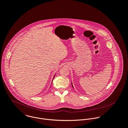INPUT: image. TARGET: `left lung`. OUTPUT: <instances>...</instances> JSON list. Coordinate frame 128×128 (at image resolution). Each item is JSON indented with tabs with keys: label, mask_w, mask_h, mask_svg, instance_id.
Segmentation results:
<instances>
[{
	"label": "left lung",
	"mask_w": 128,
	"mask_h": 128,
	"mask_svg": "<svg viewBox=\"0 0 128 128\" xmlns=\"http://www.w3.org/2000/svg\"><path fill=\"white\" fill-rule=\"evenodd\" d=\"M72 86H73V85H72Z\"/></svg>",
	"instance_id": "1"
}]
</instances>
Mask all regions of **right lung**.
<instances>
[{
	"instance_id": "1",
	"label": "right lung",
	"mask_w": 128,
	"mask_h": 128,
	"mask_svg": "<svg viewBox=\"0 0 128 128\" xmlns=\"http://www.w3.org/2000/svg\"><path fill=\"white\" fill-rule=\"evenodd\" d=\"M54 77H55V76H54V77H53V78H54Z\"/></svg>"
}]
</instances>
